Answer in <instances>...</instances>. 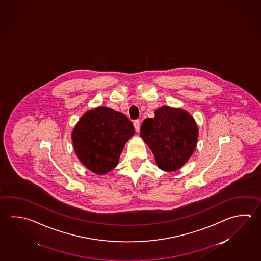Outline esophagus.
<instances>
[{
  "instance_id": "esophagus-1",
  "label": "esophagus",
  "mask_w": 261,
  "mask_h": 261,
  "mask_svg": "<svg viewBox=\"0 0 261 261\" xmlns=\"http://www.w3.org/2000/svg\"><path fill=\"white\" fill-rule=\"evenodd\" d=\"M141 122H140V120H135L134 122H133V125H134V128H135V130L136 132H139L140 130V126H141Z\"/></svg>"
}]
</instances>
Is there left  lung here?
<instances>
[{"label":"left lung","instance_id":"left-lung-1","mask_svg":"<svg viewBox=\"0 0 261 261\" xmlns=\"http://www.w3.org/2000/svg\"><path fill=\"white\" fill-rule=\"evenodd\" d=\"M141 137L147 143L162 170L179 169L194 152L198 127L191 115L183 109L164 106L155 110L153 119H146Z\"/></svg>","mask_w":261,"mask_h":261}]
</instances>
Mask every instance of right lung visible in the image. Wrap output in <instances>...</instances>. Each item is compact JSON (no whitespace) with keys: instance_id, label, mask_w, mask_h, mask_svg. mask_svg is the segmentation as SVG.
Segmentation results:
<instances>
[{"instance_id":"1","label":"right lung","mask_w":261,"mask_h":261,"mask_svg":"<svg viewBox=\"0 0 261 261\" xmlns=\"http://www.w3.org/2000/svg\"><path fill=\"white\" fill-rule=\"evenodd\" d=\"M134 134V127L124 114L105 107L86 112L71 138L81 163L97 175H104L119 163L125 143Z\"/></svg>"}]
</instances>
